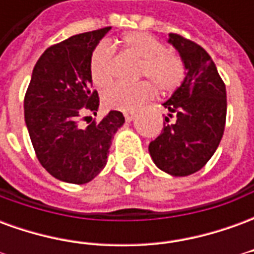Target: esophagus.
<instances>
[{
	"label": "esophagus",
	"mask_w": 254,
	"mask_h": 254,
	"mask_svg": "<svg viewBox=\"0 0 254 254\" xmlns=\"http://www.w3.org/2000/svg\"><path fill=\"white\" fill-rule=\"evenodd\" d=\"M124 117H125V120H127V122L132 121L133 118H134V113H133V111H127V113H124Z\"/></svg>",
	"instance_id": "34e87169"
}]
</instances>
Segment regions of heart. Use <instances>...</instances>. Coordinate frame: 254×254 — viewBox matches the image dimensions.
Masks as SVG:
<instances>
[{"instance_id":"obj_1","label":"heart","mask_w":254,"mask_h":254,"mask_svg":"<svg viewBox=\"0 0 254 254\" xmlns=\"http://www.w3.org/2000/svg\"><path fill=\"white\" fill-rule=\"evenodd\" d=\"M114 47L140 60L136 77L147 81L116 84L103 92V103L113 110L130 111L137 109L155 94H171L185 80V64L180 56L166 50L163 42L141 31L124 34L114 42ZM89 74L96 87L105 88L114 78V50L107 43H99L89 57Z\"/></svg>"}]
</instances>
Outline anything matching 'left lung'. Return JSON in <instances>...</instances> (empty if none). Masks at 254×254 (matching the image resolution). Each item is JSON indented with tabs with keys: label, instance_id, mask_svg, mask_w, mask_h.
<instances>
[{
	"label": "left lung",
	"instance_id": "obj_1",
	"mask_svg": "<svg viewBox=\"0 0 254 254\" xmlns=\"http://www.w3.org/2000/svg\"><path fill=\"white\" fill-rule=\"evenodd\" d=\"M169 42L181 54L188 72L181 87L163 103L169 110L166 125L148 149L160 170L184 177L207 165L219 147L227 98L216 65L200 45L174 32L169 34Z\"/></svg>",
	"mask_w": 254,
	"mask_h": 254
}]
</instances>
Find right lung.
I'll return each mask as SVG.
<instances>
[{
  "label": "right lung",
  "mask_w": 254,
  "mask_h": 254,
  "mask_svg": "<svg viewBox=\"0 0 254 254\" xmlns=\"http://www.w3.org/2000/svg\"><path fill=\"white\" fill-rule=\"evenodd\" d=\"M109 31H89L47 47L25 92L24 118L36 158L69 184H87L103 170L111 138L125 122L121 111L111 110L102 121L80 127L99 107L89 57Z\"/></svg>",
  "instance_id": "right-lung-1"
}]
</instances>
